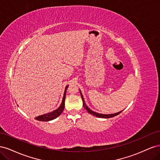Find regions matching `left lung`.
<instances>
[{
	"instance_id": "left-lung-1",
	"label": "left lung",
	"mask_w": 160,
	"mask_h": 160,
	"mask_svg": "<svg viewBox=\"0 0 160 160\" xmlns=\"http://www.w3.org/2000/svg\"><path fill=\"white\" fill-rule=\"evenodd\" d=\"M80 91V94H81V99H82V101H83V108L88 111V112L90 114L93 115L94 116H95V117H98V118H105V119H108V118H113V117H115V116L119 115L120 113H122V111H119V112L118 113H113V114H101V113H96L95 112V111L91 110L88 106H87L85 102V100H84V98H83V95H82V93L81 90L79 89Z\"/></svg>"
}]
</instances>
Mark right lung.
<instances>
[{
    "mask_svg": "<svg viewBox=\"0 0 160 160\" xmlns=\"http://www.w3.org/2000/svg\"><path fill=\"white\" fill-rule=\"evenodd\" d=\"M68 87H69V85H67L65 87V91H64L63 97H62V102H61L59 107L57 109L51 111V112H50V113H45V114L37 116V117L35 118V119L37 120L41 121V122H49V121H51L52 119H55L57 117H59V116L62 113V111H63V109H64L66 92H67V88H68Z\"/></svg>",
    "mask_w": 160,
    "mask_h": 160,
    "instance_id": "obj_1",
    "label": "right lung"
}]
</instances>
